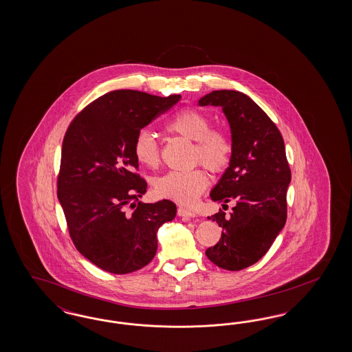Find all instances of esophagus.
<instances>
[{"label": "esophagus", "mask_w": 352, "mask_h": 352, "mask_svg": "<svg viewBox=\"0 0 352 352\" xmlns=\"http://www.w3.org/2000/svg\"><path fill=\"white\" fill-rule=\"evenodd\" d=\"M178 215L182 217V218H184V219H192V218H195V217H197V214L195 213V212H192L190 209H186V208H178Z\"/></svg>", "instance_id": "34e87169"}]
</instances>
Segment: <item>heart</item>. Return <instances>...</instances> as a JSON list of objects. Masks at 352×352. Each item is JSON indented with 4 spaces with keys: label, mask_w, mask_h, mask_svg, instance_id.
I'll return each mask as SVG.
<instances>
[{
    "label": "heart",
    "mask_w": 352,
    "mask_h": 352,
    "mask_svg": "<svg viewBox=\"0 0 352 352\" xmlns=\"http://www.w3.org/2000/svg\"><path fill=\"white\" fill-rule=\"evenodd\" d=\"M168 133L195 142L192 149L193 162H200L213 173L223 171L232 159L234 146L227 133L213 130L210 120L204 113L186 108L177 112L166 122ZM135 159L144 166L155 169L160 165V147L148 131L142 130L133 143ZM209 184V177L203 169L190 171H169L159 177L153 188L156 193L183 205H191Z\"/></svg>",
    "instance_id": "heart-1"
}]
</instances>
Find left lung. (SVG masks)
I'll use <instances>...</instances> for the list:
<instances>
[{
    "instance_id": "8db88e82",
    "label": "left lung",
    "mask_w": 352,
    "mask_h": 352,
    "mask_svg": "<svg viewBox=\"0 0 352 352\" xmlns=\"http://www.w3.org/2000/svg\"><path fill=\"white\" fill-rule=\"evenodd\" d=\"M199 106L221 107L231 129L232 159L210 192L213 201L234 200L232 213L213 219L223 228L205 254L221 268L240 271L266 254L287 222V191L292 179L285 144L266 112L244 93L215 90Z\"/></svg>"
}]
</instances>
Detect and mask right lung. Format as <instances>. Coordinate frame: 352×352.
<instances>
[{
  "instance_id": "add662e5",
  "label": "right lung",
  "mask_w": 352,
  "mask_h": 352,
  "mask_svg": "<svg viewBox=\"0 0 352 352\" xmlns=\"http://www.w3.org/2000/svg\"><path fill=\"white\" fill-rule=\"evenodd\" d=\"M182 96L116 90L98 98L64 135L58 200L76 249L111 274L147 266L157 250V231L175 218L169 200L142 204L147 183L135 170L133 143L152 120Z\"/></svg>"
}]
</instances>
